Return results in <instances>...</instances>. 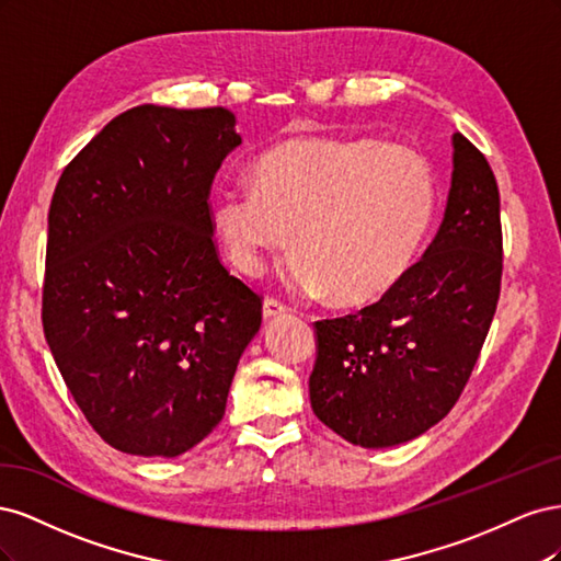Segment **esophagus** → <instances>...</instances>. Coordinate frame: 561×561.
<instances>
[{
  "label": "esophagus",
  "mask_w": 561,
  "mask_h": 561,
  "mask_svg": "<svg viewBox=\"0 0 561 561\" xmlns=\"http://www.w3.org/2000/svg\"><path fill=\"white\" fill-rule=\"evenodd\" d=\"M287 311H290V307H287L285 301H280L276 297L264 299V318H278V316H285Z\"/></svg>",
  "instance_id": "esophagus-1"
}]
</instances>
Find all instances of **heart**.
Here are the masks:
<instances>
[{"mask_svg": "<svg viewBox=\"0 0 561 561\" xmlns=\"http://www.w3.org/2000/svg\"><path fill=\"white\" fill-rule=\"evenodd\" d=\"M437 210L431 161L375 138H301L266 149L250 186L225 184L210 219L231 264L260 276L293 236L287 280L344 307L375 301L419 257Z\"/></svg>", "mask_w": 561, "mask_h": 561, "instance_id": "b5f03b06", "label": "heart"}]
</instances>
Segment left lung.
I'll return each instance as SVG.
<instances>
[{
	"mask_svg": "<svg viewBox=\"0 0 561 561\" xmlns=\"http://www.w3.org/2000/svg\"><path fill=\"white\" fill-rule=\"evenodd\" d=\"M445 219L423 257L375 304L318 320L316 416L351 445L393 447L443 421L472 375L503 274L499 184L454 133Z\"/></svg>",
	"mask_w": 561,
	"mask_h": 561,
	"instance_id": "1",
	"label": "left lung"
}]
</instances>
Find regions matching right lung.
Segmentation results:
<instances>
[{
	"mask_svg": "<svg viewBox=\"0 0 561 561\" xmlns=\"http://www.w3.org/2000/svg\"><path fill=\"white\" fill-rule=\"evenodd\" d=\"M225 107L140 105L67 163L48 208L44 334L93 431L173 458L225 416L262 297L213 239L210 186L241 145Z\"/></svg>",
	"mask_w": 561,
	"mask_h": 561,
	"instance_id": "obj_1",
	"label": "right lung"
}]
</instances>
